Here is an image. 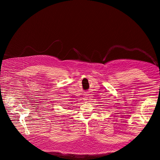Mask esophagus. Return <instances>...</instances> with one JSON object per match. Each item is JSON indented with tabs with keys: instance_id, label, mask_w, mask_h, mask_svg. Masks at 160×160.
I'll return each mask as SVG.
<instances>
[{
	"instance_id": "esophagus-1",
	"label": "esophagus",
	"mask_w": 160,
	"mask_h": 160,
	"mask_svg": "<svg viewBox=\"0 0 160 160\" xmlns=\"http://www.w3.org/2000/svg\"><path fill=\"white\" fill-rule=\"evenodd\" d=\"M84 96H85V98L87 97V93H85V94H84ZM84 100H87V99H84Z\"/></svg>"
}]
</instances>
